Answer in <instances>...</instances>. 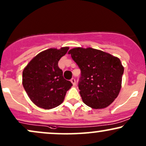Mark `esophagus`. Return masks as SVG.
<instances>
[{
    "label": "esophagus",
    "instance_id": "obj_1",
    "mask_svg": "<svg viewBox=\"0 0 146 146\" xmlns=\"http://www.w3.org/2000/svg\"><path fill=\"white\" fill-rule=\"evenodd\" d=\"M71 83L73 84V85H75V84H76V82H75V80L74 78H72L71 80Z\"/></svg>",
    "mask_w": 146,
    "mask_h": 146
}]
</instances>
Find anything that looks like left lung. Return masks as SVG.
Segmentation results:
<instances>
[{
    "label": "left lung",
    "mask_w": 146,
    "mask_h": 146,
    "mask_svg": "<svg viewBox=\"0 0 146 146\" xmlns=\"http://www.w3.org/2000/svg\"><path fill=\"white\" fill-rule=\"evenodd\" d=\"M81 71L80 94L93 109L108 107L117 98L124 67L118 58L96 49L76 47L68 52Z\"/></svg>",
    "instance_id": "obj_1"
}]
</instances>
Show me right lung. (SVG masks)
<instances>
[{"mask_svg": "<svg viewBox=\"0 0 146 146\" xmlns=\"http://www.w3.org/2000/svg\"><path fill=\"white\" fill-rule=\"evenodd\" d=\"M68 50V47L48 49L37 54L24 68L23 86L36 106L45 110L58 106L73 86L63 78L62 71L58 65Z\"/></svg>", "mask_w": 146, "mask_h": 146, "instance_id": "right-lung-1", "label": "right lung"}]
</instances>
